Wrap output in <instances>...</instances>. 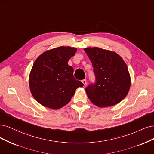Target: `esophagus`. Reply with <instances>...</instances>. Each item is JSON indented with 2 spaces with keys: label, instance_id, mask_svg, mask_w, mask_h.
<instances>
[{
  "label": "esophagus",
  "instance_id": "obj_1",
  "mask_svg": "<svg viewBox=\"0 0 154 154\" xmlns=\"http://www.w3.org/2000/svg\"><path fill=\"white\" fill-rule=\"evenodd\" d=\"M82 82L84 84V86H86L87 84V81H86V79H83V80H82Z\"/></svg>",
  "mask_w": 154,
  "mask_h": 154
}]
</instances>
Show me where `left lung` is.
Instances as JSON below:
<instances>
[{
	"label": "left lung",
	"mask_w": 154,
	"mask_h": 154,
	"mask_svg": "<svg viewBox=\"0 0 154 154\" xmlns=\"http://www.w3.org/2000/svg\"><path fill=\"white\" fill-rule=\"evenodd\" d=\"M95 76V83L86 87L90 101L98 107L116 105L129 91L131 77L123 59L115 52L93 47L84 48Z\"/></svg>",
	"instance_id": "left-lung-1"
}]
</instances>
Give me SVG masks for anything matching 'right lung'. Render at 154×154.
<instances>
[{"label":"right lung","instance_id":"obj_1","mask_svg":"<svg viewBox=\"0 0 154 154\" xmlns=\"http://www.w3.org/2000/svg\"><path fill=\"white\" fill-rule=\"evenodd\" d=\"M77 48L59 47L41 54L34 63L29 75L33 97L42 106L58 109L70 101L76 89L84 84L73 77L68 64Z\"/></svg>","mask_w":154,"mask_h":154}]
</instances>
